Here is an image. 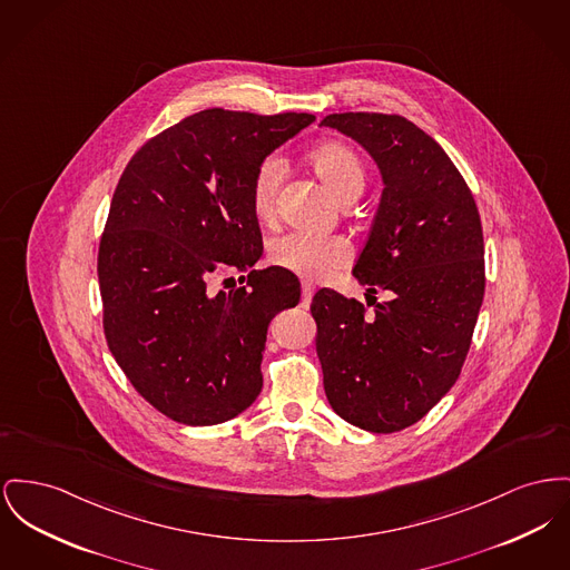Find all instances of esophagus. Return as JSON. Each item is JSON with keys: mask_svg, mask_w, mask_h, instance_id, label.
I'll return each instance as SVG.
<instances>
[{"mask_svg": "<svg viewBox=\"0 0 570 570\" xmlns=\"http://www.w3.org/2000/svg\"><path fill=\"white\" fill-rule=\"evenodd\" d=\"M314 295V286L309 282H303L302 284V303L303 305H309V299Z\"/></svg>", "mask_w": 570, "mask_h": 570, "instance_id": "obj_1", "label": "esophagus"}]
</instances>
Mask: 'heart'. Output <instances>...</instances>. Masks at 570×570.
Wrapping results in <instances>:
<instances>
[{
	"label": "heart",
	"instance_id": "b5f03b06",
	"mask_svg": "<svg viewBox=\"0 0 570 570\" xmlns=\"http://www.w3.org/2000/svg\"><path fill=\"white\" fill-rule=\"evenodd\" d=\"M307 164L330 187L337 200L360 196L366 183V169L357 153L344 144L327 141L307 153ZM284 166L277 157H267L254 169L249 180V204L258 219H268L275 208L277 189ZM351 249L340 236L288 233L277 236L268 245V258L277 267L293 271L307 279H323L334 268L346 265Z\"/></svg>",
	"mask_w": 570,
	"mask_h": 570
}]
</instances>
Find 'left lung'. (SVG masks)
<instances>
[{
	"instance_id": "left-lung-1",
	"label": "left lung",
	"mask_w": 570,
	"mask_h": 570,
	"mask_svg": "<svg viewBox=\"0 0 570 570\" xmlns=\"http://www.w3.org/2000/svg\"><path fill=\"white\" fill-rule=\"evenodd\" d=\"M321 127L355 139L383 194L353 275L390 293L368 314L323 288L312 299L316 353L335 413L370 433L422 420L456 383L484 297V240L461 171L402 116L332 114Z\"/></svg>"
}]
</instances>
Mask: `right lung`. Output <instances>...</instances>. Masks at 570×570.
<instances>
[{"mask_svg":"<svg viewBox=\"0 0 570 570\" xmlns=\"http://www.w3.org/2000/svg\"><path fill=\"white\" fill-rule=\"evenodd\" d=\"M312 122L204 109L146 141L120 176L99 247L102 327L135 390L174 422H228L263 390L268 323L299 303L302 284L254 268L263 236L249 180ZM215 272L248 282L215 292Z\"/></svg>","mask_w":570,"mask_h":570,"instance_id":"obj_1","label":"right lung"}]
</instances>
